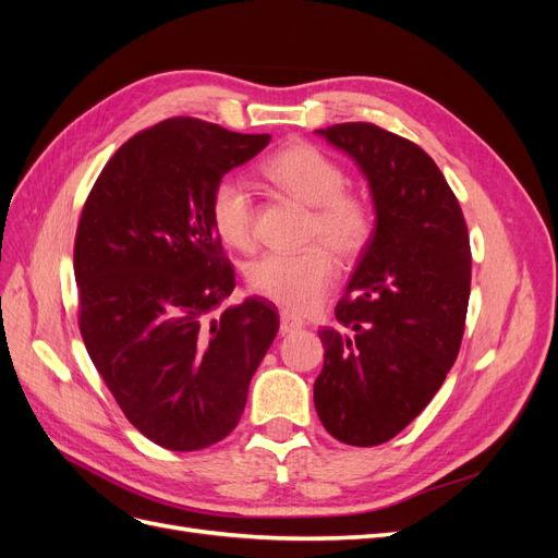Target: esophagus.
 <instances>
[{
	"instance_id": "esophagus-1",
	"label": "esophagus",
	"mask_w": 558,
	"mask_h": 558,
	"mask_svg": "<svg viewBox=\"0 0 558 558\" xmlns=\"http://www.w3.org/2000/svg\"><path fill=\"white\" fill-rule=\"evenodd\" d=\"M302 328V320L289 312H281V324H279V332L281 335H291L295 330Z\"/></svg>"
}]
</instances>
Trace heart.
Wrapping results in <instances>:
<instances>
[{
  "label": "heart",
  "mask_w": 558,
  "mask_h": 558,
  "mask_svg": "<svg viewBox=\"0 0 558 558\" xmlns=\"http://www.w3.org/2000/svg\"><path fill=\"white\" fill-rule=\"evenodd\" d=\"M263 177L283 195L310 207L305 240L298 253H267L248 265L253 293L295 314L312 312L332 289L337 258L356 260L375 232V214L367 202L344 191L347 174L324 150L291 144L263 162ZM253 197L246 185L223 177L209 197V218L223 244L246 251L253 246Z\"/></svg>",
  "instance_id": "heart-1"
}]
</instances>
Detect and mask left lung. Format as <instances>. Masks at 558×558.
<instances>
[{
  "label": "left lung",
  "instance_id": "8db88e82",
  "mask_svg": "<svg viewBox=\"0 0 558 558\" xmlns=\"http://www.w3.org/2000/svg\"><path fill=\"white\" fill-rule=\"evenodd\" d=\"M369 183L375 232L318 330L320 424L344 445L388 442L424 412L459 356L470 298V240L459 199L424 148L373 123L316 130Z\"/></svg>",
  "mask_w": 558,
  "mask_h": 558
}]
</instances>
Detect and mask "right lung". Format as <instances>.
<instances>
[{
	"instance_id": "1",
	"label": "right lung",
	"mask_w": 558,
	"mask_h": 558,
	"mask_svg": "<svg viewBox=\"0 0 558 558\" xmlns=\"http://www.w3.org/2000/svg\"><path fill=\"white\" fill-rule=\"evenodd\" d=\"M269 144L197 118L134 134L97 177L74 242L78 328L130 424L172 451L221 442L279 318L234 289L209 218L216 181Z\"/></svg>"
}]
</instances>
